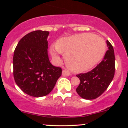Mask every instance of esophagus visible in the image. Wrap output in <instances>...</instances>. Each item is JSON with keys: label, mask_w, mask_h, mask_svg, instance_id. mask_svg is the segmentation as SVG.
I'll use <instances>...</instances> for the list:
<instances>
[{"label": "esophagus", "mask_w": 128, "mask_h": 128, "mask_svg": "<svg viewBox=\"0 0 128 128\" xmlns=\"http://www.w3.org/2000/svg\"><path fill=\"white\" fill-rule=\"evenodd\" d=\"M62 74L64 76H68L70 75V73L68 70H63L62 72Z\"/></svg>", "instance_id": "esophagus-1"}]
</instances>
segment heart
<instances>
[{
  "label": "heart",
  "instance_id": "heart-1",
  "mask_svg": "<svg viewBox=\"0 0 128 128\" xmlns=\"http://www.w3.org/2000/svg\"><path fill=\"white\" fill-rule=\"evenodd\" d=\"M106 50L104 40L92 34H81L60 39L50 53L59 59V52L66 55L68 67L74 72H83L94 67L102 59Z\"/></svg>",
  "mask_w": 128,
  "mask_h": 128
}]
</instances>
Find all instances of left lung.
<instances>
[{"mask_svg": "<svg viewBox=\"0 0 128 128\" xmlns=\"http://www.w3.org/2000/svg\"><path fill=\"white\" fill-rule=\"evenodd\" d=\"M108 50L104 59L91 71L76 75L80 84L76 92L82 98L94 99L99 97L108 88L115 73V56L112 46L106 41Z\"/></svg>", "mask_w": 128, "mask_h": 128, "instance_id": "left-lung-1", "label": "left lung"}]
</instances>
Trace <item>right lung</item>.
Listing matches in <instances>:
<instances>
[{"instance_id":"1","label":"right lung","mask_w":128,"mask_h":128,"mask_svg":"<svg viewBox=\"0 0 128 128\" xmlns=\"http://www.w3.org/2000/svg\"><path fill=\"white\" fill-rule=\"evenodd\" d=\"M49 32L35 30L19 41L13 56V75L16 84L32 97L51 92L61 76V67L52 65L48 54Z\"/></svg>"}]
</instances>
